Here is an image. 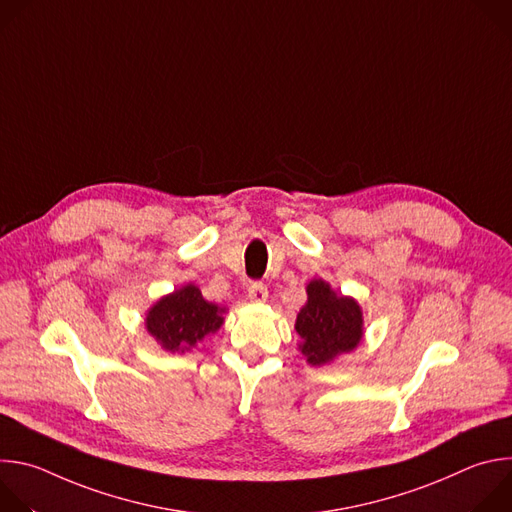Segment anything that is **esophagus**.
<instances>
[{
    "instance_id": "esophagus-1",
    "label": "esophagus",
    "mask_w": 512,
    "mask_h": 512,
    "mask_svg": "<svg viewBox=\"0 0 512 512\" xmlns=\"http://www.w3.org/2000/svg\"><path fill=\"white\" fill-rule=\"evenodd\" d=\"M249 300L251 302H265L267 300V285L263 281H253L249 285Z\"/></svg>"
}]
</instances>
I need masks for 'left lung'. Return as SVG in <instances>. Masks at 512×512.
Instances as JSON below:
<instances>
[{
	"label": "left lung",
	"instance_id": "8db88e82",
	"mask_svg": "<svg viewBox=\"0 0 512 512\" xmlns=\"http://www.w3.org/2000/svg\"><path fill=\"white\" fill-rule=\"evenodd\" d=\"M296 332L304 340L302 354L318 367L356 348L362 338V314L354 300L334 294L328 283L314 279L308 285V304L298 314Z\"/></svg>",
	"mask_w": 512,
	"mask_h": 512
}]
</instances>
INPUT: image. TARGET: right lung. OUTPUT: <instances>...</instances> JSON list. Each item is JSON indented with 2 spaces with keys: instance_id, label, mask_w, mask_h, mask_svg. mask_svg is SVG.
Masks as SVG:
<instances>
[{
  "instance_id": "right-lung-1",
  "label": "right lung",
  "mask_w": 512,
  "mask_h": 512,
  "mask_svg": "<svg viewBox=\"0 0 512 512\" xmlns=\"http://www.w3.org/2000/svg\"><path fill=\"white\" fill-rule=\"evenodd\" d=\"M218 306L206 302L196 285L176 289L162 298L148 314V332L170 352H184L223 324Z\"/></svg>"
}]
</instances>
